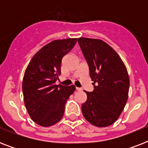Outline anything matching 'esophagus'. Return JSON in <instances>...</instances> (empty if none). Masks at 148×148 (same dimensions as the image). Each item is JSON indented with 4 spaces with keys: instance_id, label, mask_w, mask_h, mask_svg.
<instances>
[{
    "instance_id": "34e87169",
    "label": "esophagus",
    "mask_w": 148,
    "mask_h": 148,
    "mask_svg": "<svg viewBox=\"0 0 148 148\" xmlns=\"http://www.w3.org/2000/svg\"><path fill=\"white\" fill-rule=\"evenodd\" d=\"M76 90H78V91H80V90H82V89L80 88H76Z\"/></svg>"
}]
</instances>
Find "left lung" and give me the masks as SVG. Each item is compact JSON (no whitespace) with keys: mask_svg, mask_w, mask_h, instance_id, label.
Wrapping results in <instances>:
<instances>
[{"mask_svg":"<svg viewBox=\"0 0 148 148\" xmlns=\"http://www.w3.org/2000/svg\"><path fill=\"white\" fill-rule=\"evenodd\" d=\"M78 44L89 66L94 90L85 91L81 106L84 117L90 124L104 127L120 117L128 98L129 76L117 52L99 39L80 38Z\"/></svg>","mask_w":148,"mask_h":148,"instance_id":"left-lung-1","label":"left lung"}]
</instances>
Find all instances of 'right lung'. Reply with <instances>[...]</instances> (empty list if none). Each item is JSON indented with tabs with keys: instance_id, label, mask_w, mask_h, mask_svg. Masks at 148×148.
<instances>
[{
	"instance_id": "obj_1",
	"label": "right lung",
	"mask_w": 148,
	"mask_h": 148,
	"mask_svg": "<svg viewBox=\"0 0 148 148\" xmlns=\"http://www.w3.org/2000/svg\"><path fill=\"white\" fill-rule=\"evenodd\" d=\"M77 38L55 40L38 51L24 73L22 90L24 104L30 117L42 127L60 121L65 103L75 90L74 85L55 84L60 74L64 56L74 47Z\"/></svg>"
}]
</instances>
